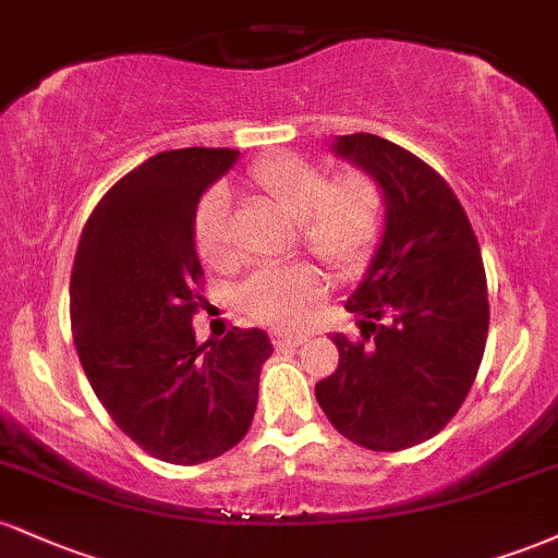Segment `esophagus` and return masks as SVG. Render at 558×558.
<instances>
[{"instance_id":"34e87169","label":"esophagus","mask_w":558,"mask_h":558,"mask_svg":"<svg viewBox=\"0 0 558 558\" xmlns=\"http://www.w3.org/2000/svg\"><path fill=\"white\" fill-rule=\"evenodd\" d=\"M270 341H272V345L278 351H283V349H296V345H301L306 341V332H288V330H275L272 336H270Z\"/></svg>"}]
</instances>
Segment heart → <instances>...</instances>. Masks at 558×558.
<instances>
[{
  "mask_svg": "<svg viewBox=\"0 0 558 558\" xmlns=\"http://www.w3.org/2000/svg\"><path fill=\"white\" fill-rule=\"evenodd\" d=\"M278 213L299 222L306 252L338 275H351L373 254L383 228V189L373 175L349 170L330 178L323 165L304 157L262 159L248 175ZM194 243L204 265H230L228 196L209 191L194 217ZM325 293V278L315 267L293 265L257 272L241 288L246 315L267 325H296L310 304Z\"/></svg>",
  "mask_w": 558,
  "mask_h": 558,
  "instance_id": "1",
  "label": "heart"
}]
</instances>
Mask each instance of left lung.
<instances>
[{
  "label": "left lung",
  "instance_id": "left-lung-1",
  "mask_svg": "<svg viewBox=\"0 0 558 558\" xmlns=\"http://www.w3.org/2000/svg\"><path fill=\"white\" fill-rule=\"evenodd\" d=\"M330 149L380 183L386 226L345 301L362 338L332 336L338 367L315 396L349 440L401 451L444 430L475 383L490 323L480 243L457 194L412 151L373 133Z\"/></svg>",
  "mask_w": 558,
  "mask_h": 558
}]
</instances>
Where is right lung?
Here are the masks:
<instances>
[{"label": "right lung", "mask_w": 558, "mask_h": 558, "mask_svg": "<svg viewBox=\"0 0 558 558\" xmlns=\"http://www.w3.org/2000/svg\"><path fill=\"white\" fill-rule=\"evenodd\" d=\"M239 159L233 149H172L101 196L70 275V325L83 373L114 425L151 457L202 464L246 435L270 360L265 330L196 343L194 217Z\"/></svg>", "instance_id": "add662e5"}]
</instances>
